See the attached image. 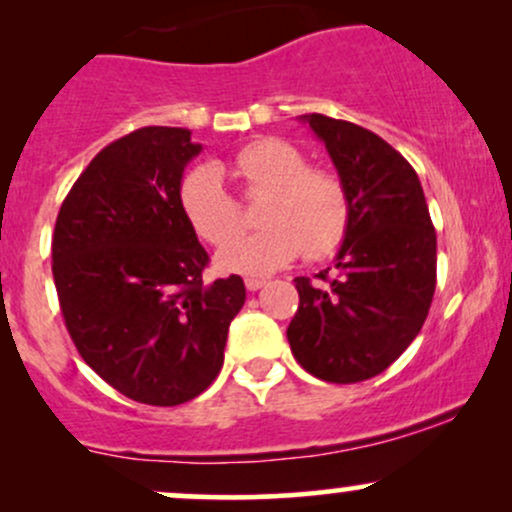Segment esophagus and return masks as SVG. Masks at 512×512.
Here are the masks:
<instances>
[{"label":"esophagus","instance_id":"obj_1","mask_svg":"<svg viewBox=\"0 0 512 512\" xmlns=\"http://www.w3.org/2000/svg\"><path fill=\"white\" fill-rule=\"evenodd\" d=\"M264 284H267V281L255 279V276H248V279H245V289H248V291H260Z\"/></svg>","mask_w":512,"mask_h":512}]
</instances>
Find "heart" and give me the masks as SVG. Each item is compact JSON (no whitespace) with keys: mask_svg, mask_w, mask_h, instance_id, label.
Listing matches in <instances>:
<instances>
[{"mask_svg":"<svg viewBox=\"0 0 512 512\" xmlns=\"http://www.w3.org/2000/svg\"><path fill=\"white\" fill-rule=\"evenodd\" d=\"M233 175L250 192H264L257 209L260 231L229 241L240 231V207L223 185L216 163H199L180 180V209L199 238L219 250L226 272L269 274L305 252L330 257L344 243L351 223V197L339 175L308 168L296 146L284 139H257L233 158Z\"/></svg>","mask_w":512,"mask_h":512,"instance_id":"1","label":"heart"}]
</instances>
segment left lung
Listing matches in <instances>:
<instances>
[{
    "instance_id": "1",
    "label": "left lung",
    "mask_w": 512,
    "mask_h": 512,
    "mask_svg": "<svg viewBox=\"0 0 512 512\" xmlns=\"http://www.w3.org/2000/svg\"><path fill=\"white\" fill-rule=\"evenodd\" d=\"M351 197V223L325 286L296 276L286 337L296 361L327 383L390 368L424 327L436 291V228L416 170L385 139L346 120L303 115Z\"/></svg>"
}]
</instances>
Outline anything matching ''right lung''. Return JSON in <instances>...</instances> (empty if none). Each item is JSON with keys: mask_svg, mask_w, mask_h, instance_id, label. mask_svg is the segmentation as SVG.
<instances>
[{"mask_svg": "<svg viewBox=\"0 0 512 512\" xmlns=\"http://www.w3.org/2000/svg\"><path fill=\"white\" fill-rule=\"evenodd\" d=\"M199 151L180 127L115 139L64 197L52 236L76 351L110 387L154 407L190 402L214 383L245 303L238 274L204 284L209 255L180 209L182 170Z\"/></svg>", "mask_w": 512, "mask_h": 512, "instance_id": "obj_1", "label": "right lung"}]
</instances>
